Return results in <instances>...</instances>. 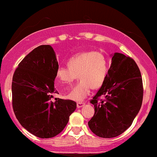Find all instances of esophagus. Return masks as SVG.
Returning <instances> with one entry per match:
<instances>
[{
  "label": "esophagus",
  "instance_id": "esophagus-1",
  "mask_svg": "<svg viewBox=\"0 0 157 157\" xmlns=\"http://www.w3.org/2000/svg\"><path fill=\"white\" fill-rule=\"evenodd\" d=\"M85 105V102H77V108L79 109V108L83 107V106Z\"/></svg>",
  "mask_w": 157,
  "mask_h": 157
}]
</instances>
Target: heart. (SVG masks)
I'll return each instance as SVG.
<instances>
[{
    "mask_svg": "<svg viewBox=\"0 0 157 157\" xmlns=\"http://www.w3.org/2000/svg\"><path fill=\"white\" fill-rule=\"evenodd\" d=\"M108 72V60L99 52H85L77 54L68 60V67L59 66L56 70L58 85H69L78 77V83L67 95L71 100L81 102L90 94L92 87L97 89L104 83Z\"/></svg>",
    "mask_w": 157,
    "mask_h": 157,
    "instance_id": "1",
    "label": "heart"
}]
</instances>
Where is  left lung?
I'll return each instance as SVG.
<instances>
[{
    "instance_id": "left-lung-1",
    "label": "left lung",
    "mask_w": 157,
    "mask_h": 157,
    "mask_svg": "<svg viewBox=\"0 0 157 157\" xmlns=\"http://www.w3.org/2000/svg\"><path fill=\"white\" fill-rule=\"evenodd\" d=\"M112 56L104 83L90 101L95 113L88 122L94 134L105 139L118 136L132 125L143 99L142 78L135 60L117 52ZM101 95L105 99L98 102Z\"/></svg>"
}]
</instances>
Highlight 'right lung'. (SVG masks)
<instances>
[{
	"instance_id": "add662e5",
	"label": "right lung",
	"mask_w": 157,
	"mask_h": 157,
	"mask_svg": "<svg viewBox=\"0 0 157 157\" xmlns=\"http://www.w3.org/2000/svg\"><path fill=\"white\" fill-rule=\"evenodd\" d=\"M58 63L53 48L42 45L20 62L12 82L15 115L25 129L41 139L61 132L70 114L76 109L72 100L55 98V89Z\"/></svg>"
}]
</instances>
